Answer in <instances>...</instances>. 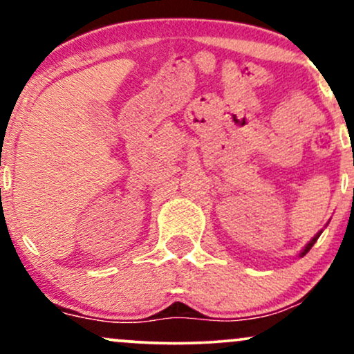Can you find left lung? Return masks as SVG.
<instances>
[{
    "label": "left lung",
    "mask_w": 354,
    "mask_h": 354,
    "mask_svg": "<svg viewBox=\"0 0 354 354\" xmlns=\"http://www.w3.org/2000/svg\"><path fill=\"white\" fill-rule=\"evenodd\" d=\"M321 233H323V230H321V231H318V233H316L315 234V236H313L311 239H310V243H308V245L306 246H304L303 248V250H301V253H299V258H301V256H304V254H306L308 253V251H310L311 250V248H313V245H315V243H316V239H318L319 238V234Z\"/></svg>",
    "instance_id": "1"
}]
</instances>
